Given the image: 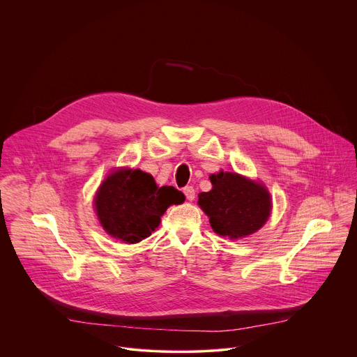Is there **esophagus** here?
Wrapping results in <instances>:
<instances>
[{
  "mask_svg": "<svg viewBox=\"0 0 357 357\" xmlns=\"http://www.w3.org/2000/svg\"><path fill=\"white\" fill-rule=\"evenodd\" d=\"M183 193H185L188 200H193L195 199V189H193V186H185L183 188Z\"/></svg>",
  "mask_w": 357,
  "mask_h": 357,
  "instance_id": "1",
  "label": "esophagus"
}]
</instances>
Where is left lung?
<instances>
[{
  "mask_svg": "<svg viewBox=\"0 0 357 357\" xmlns=\"http://www.w3.org/2000/svg\"><path fill=\"white\" fill-rule=\"evenodd\" d=\"M213 189L199 195V206L218 235L241 238L258 231L271 214L268 190L244 176L220 172L210 176Z\"/></svg>",
  "mask_w": 357,
  "mask_h": 357,
  "instance_id": "left-lung-1",
  "label": "left lung"
}]
</instances>
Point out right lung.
I'll use <instances>...</instances> for the list:
<instances>
[{"instance_id":"obj_1","label":"right lung","mask_w":357,"mask_h":357,"mask_svg":"<svg viewBox=\"0 0 357 357\" xmlns=\"http://www.w3.org/2000/svg\"><path fill=\"white\" fill-rule=\"evenodd\" d=\"M183 200L181 190L174 186L158 188L147 172L121 169L100 185L95 208L102 227L113 238L136 244L151 235L171 204Z\"/></svg>"}]
</instances>
